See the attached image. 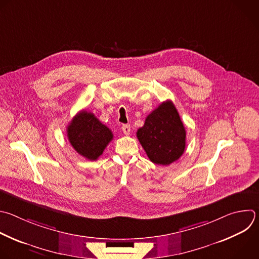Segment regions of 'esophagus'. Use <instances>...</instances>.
Returning a JSON list of instances; mask_svg holds the SVG:
<instances>
[{"mask_svg": "<svg viewBox=\"0 0 259 259\" xmlns=\"http://www.w3.org/2000/svg\"><path fill=\"white\" fill-rule=\"evenodd\" d=\"M122 131L125 135H129L130 134V125L128 124H125L122 126Z\"/></svg>", "mask_w": 259, "mask_h": 259, "instance_id": "obj_1", "label": "esophagus"}]
</instances>
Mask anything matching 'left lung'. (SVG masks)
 Wrapping results in <instances>:
<instances>
[{
    "label": "left lung",
    "mask_w": 259,
    "mask_h": 259,
    "mask_svg": "<svg viewBox=\"0 0 259 259\" xmlns=\"http://www.w3.org/2000/svg\"><path fill=\"white\" fill-rule=\"evenodd\" d=\"M136 135L148 158L156 164L174 162L185 150V127L170 101L161 103L153 110Z\"/></svg>",
    "instance_id": "left-lung-1"
}]
</instances>
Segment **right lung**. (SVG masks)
I'll list each match as a JSON object with an SVG mask.
<instances>
[{
    "label": "right lung",
    "mask_w": 259,
    "mask_h": 259,
    "mask_svg": "<svg viewBox=\"0 0 259 259\" xmlns=\"http://www.w3.org/2000/svg\"><path fill=\"white\" fill-rule=\"evenodd\" d=\"M67 136L73 148L90 160L98 159L113 139L112 131L85 110L72 119L67 127Z\"/></svg>",
    "instance_id": "obj_1"
}]
</instances>
